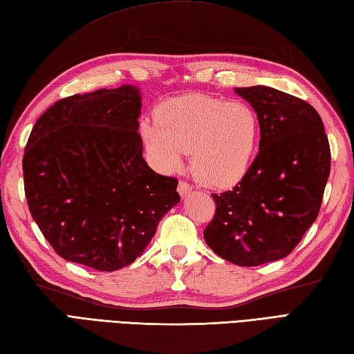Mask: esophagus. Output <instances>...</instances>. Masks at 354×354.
Instances as JSON below:
<instances>
[{
  "label": "esophagus",
  "mask_w": 354,
  "mask_h": 354,
  "mask_svg": "<svg viewBox=\"0 0 354 354\" xmlns=\"http://www.w3.org/2000/svg\"><path fill=\"white\" fill-rule=\"evenodd\" d=\"M193 190V187L190 184H187L185 181H179L178 184V193L181 194V196H187L190 192Z\"/></svg>",
  "instance_id": "esophagus-1"
}]
</instances>
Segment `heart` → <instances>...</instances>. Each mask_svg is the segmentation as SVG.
<instances>
[{"instance_id":"obj_1","label":"heart","mask_w":354,"mask_h":354,"mask_svg":"<svg viewBox=\"0 0 354 354\" xmlns=\"http://www.w3.org/2000/svg\"><path fill=\"white\" fill-rule=\"evenodd\" d=\"M141 135L164 171L183 169L190 152L194 178L208 187L242 179L260 137V117L250 103L189 94L162 103L156 120H142Z\"/></svg>"}]
</instances>
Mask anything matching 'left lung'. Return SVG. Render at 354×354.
<instances>
[{
  "instance_id": "obj_1",
  "label": "left lung",
  "mask_w": 354,
  "mask_h": 354,
  "mask_svg": "<svg viewBox=\"0 0 354 354\" xmlns=\"http://www.w3.org/2000/svg\"><path fill=\"white\" fill-rule=\"evenodd\" d=\"M236 93L260 117V149L234 189L212 194L204 239L219 257L259 266L289 255L317 221L332 158L312 104L269 86Z\"/></svg>"
}]
</instances>
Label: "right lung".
Listing matches in <instances>:
<instances>
[{
  "label": "right lung",
  "mask_w": 354,
  "mask_h": 354,
  "mask_svg": "<svg viewBox=\"0 0 354 354\" xmlns=\"http://www.w3.org/2000/svg\"><path fill=\"white\" fill-rule=\"evenodd\" d=\"M135 86L57 100L37 118L22 158L33 221L62 259L122 269L145 252L181 198L176 178L142 158Z\"/></svg>",
  "instance_id": "add662e5"
}]
</instances>
